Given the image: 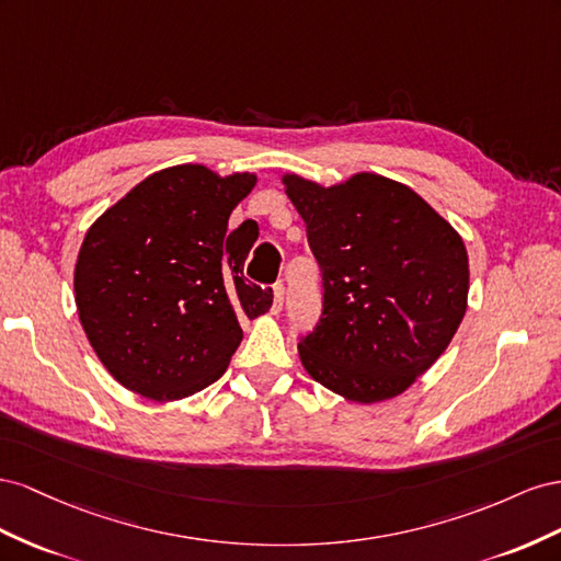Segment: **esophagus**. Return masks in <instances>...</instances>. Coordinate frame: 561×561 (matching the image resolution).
I'll return each instance as SVG.
<instances>
[{
    "mask_svg": "<svg viewBox=\"0 0 561 561\" xmlns=\"http://www.w3.org/2000/svg\"><path fill=\"white\" fill-rule=\"evenodd\" d=\"M284 286L282 284H275L272 286V314H279L282 312V306H284Z\"/></svg>",
    "mask_w": 561,
    "mask_h": 561,
    "instance_id": "1",
    "label": "esophagus"
}]
</instances>
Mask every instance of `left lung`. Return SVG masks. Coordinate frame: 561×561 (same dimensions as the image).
<instances>
[{
  "label": "left lung",
  "mask_w": 561,
  "mask_h": 561,
  "mask_svg": "<svg viewBox=\"0 0 561 561\" xmlns=\"http://www.w3.org/2000/svg\"><path fill=\"white\" fill-rule=\"evenodd\" d=\"M282 183L306 220L324 286L322 317L298 343L302 366L350 402L402 394L466 317L470 270L460 234L386 175L355 173L324 187L286 173Z\"/></svg>",
  "instance_id": "8db88e82"
}]
</instances>
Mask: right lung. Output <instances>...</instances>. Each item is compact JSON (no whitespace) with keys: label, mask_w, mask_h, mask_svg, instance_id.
Wrapping results in <instances>:
<instances>
[{"label":"right lung","mask_w":561,"mask_h":561,"mask_svg":"<svg viewBox=\"0 0 561 561\" xmlns=\"http://www.w3.org/2000/svg\"><path fill=\"white\" fill-rule=\"evenodd\" d=\"M255 173L179 164L148 175L87 230L75 265L79 322L110 376L173 402L226 374L239 317L270 310L244 279L251 244L228 234Z\"/></svg>","instance_id":"add662e5"}]
</instances>
